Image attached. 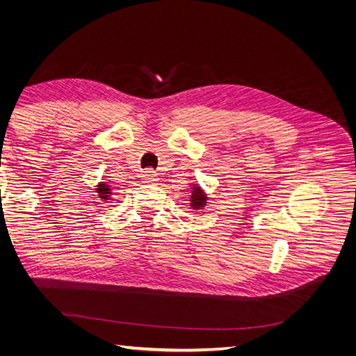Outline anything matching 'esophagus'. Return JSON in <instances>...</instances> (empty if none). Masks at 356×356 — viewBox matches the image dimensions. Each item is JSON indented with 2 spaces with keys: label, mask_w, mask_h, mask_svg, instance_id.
I'll return each mask as SVG.
<instances>
[{
  "label": "esophagus",
  "mask_w": 356,
  "mask_h": 356,
  "mask_svg": "<svg viewBox=\"0 0 356 356\" xmlns=\"http://www.w3.org/2000/svg\"><path fill=\"white\" fill-rule=\"evenodd\" d=\"M157 179L159 178H157L154 170H149V169L144 170V174H143V182H144V184H156Z\"/></svg>",
  "instance_id": "esophagus-1"
}]
</instances>
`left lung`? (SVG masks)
<instances>
[{
	"mask_svg": "<svg viewBox=\"0 0 356 356\" xmlns=\"http://www.w3.org/2000/svg\"><path fill=\"white\" fill-rule=\"evenodd\" d=\"M207 195L199 186H193L191 187V197H190V207L193 209H202L204 204H207Z\"/></svg>",
	"mask_w": 356,
	"mask_h": 356,
	"instance_id": "obj_1",
	"label": "left lung"
}]
</instances>
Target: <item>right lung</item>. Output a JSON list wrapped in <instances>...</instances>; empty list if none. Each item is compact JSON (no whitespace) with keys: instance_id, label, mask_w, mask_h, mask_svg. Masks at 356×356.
I'll return each instance as SVG.
<instances>
[{"instance_id":"add662e5","label":"right lung","mask_w":356,"mask_h":356,"mask_svg":"<svg viewBox=\"0 0 356 356\" xmlns=\"http://www.w3.org/2000/svg\"><path fill=\"white\" fill-rule=\"evenodd\" d=\"M96 193H98L99 199H102L104 202H105V200H110V196L113 195V193H111V187H110L108 184H105V182H99L98 188H96Z\"/></svg>"}]
</instances>
